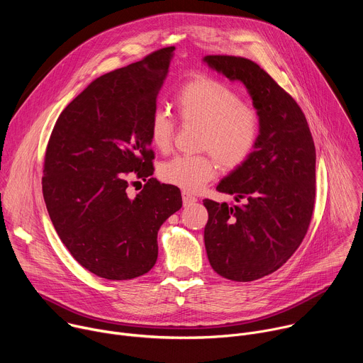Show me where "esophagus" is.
<instances>
[{"instance_id": "obj_1", "label": "esophagus", "mask_w": 363, "mask_h": 363, "mask_svg": "<svg viewBox=\"0 0 363 363\" xmlns=\"http://www.w3.org/2000/svg\"><path fill=\"white\" fill-rule=\"evenodd\" d=\"M182 201H184V205L188 206V205H192V203L196 202V196L192 195L191 192L184 191V192H182Z\"/></svg>"}]
</instances>
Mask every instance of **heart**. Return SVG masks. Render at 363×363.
Instances as JSON below:
<instances>
[{
    "label": "heart",
    "mask_w": 363,
    "mask_h": 363,
    "mask_svg": "<svg viewBox=\"0 0 363 363\" xmlns=\"http://www.w3.org/2000/svg\"><path fill=\"white\" fill-rule=\"evenodd\" d=\"M178 119L198 125L196 146L203 153L177 157L160 168L164 182L186 192H195L217 175L218 162L235 169L250 160L262 133L258 112L242 103L241 96L227 84L205 76L186 82L175 97ZM175 122L164 111H155L149 122L153 147L165 153L171 149Z\"/></svg>",
    "instance_id": "obj_1"
}]
</instances>
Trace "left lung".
<instances>
[{
    "label": "left lung",
    "mask_w": 363,
    "mask_h": 363,
    "mask_svg": "<svg viewBox=\"0 0 363 363\" xmlns=\"http://www.w3.org/2000/svg\"><path fill=\"white\" fill-rule=\"evenodd\" d=\"M203 62L244 83L262 121L250 160L217 186L240 203L203 199L211 267L228 280L252 281L280 269L308 230L316 196L315 142L296 100L257 63L235 56Z\"/></svg>",
    "instance_id": "1"
}]
</instances>
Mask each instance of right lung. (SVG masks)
<instances>
[{
    "mask_svg": "<svg viewBox=\"0 0 363 363\" xmlns=\"http://www.w3.org/2000/svg\"><path fill=\"white\" fill-rule=\"evenodd\" d=\"M175 47L93 80L59 116L48 139L43 195L74 260L108 280L147 273L158 231L182 206L177 186L153 174L149 122ZM147 181L130 199L127 175Z\"/></svg>",
    "mask_w": 363,
    "mask_h": 363,
    "instance_id": "obj_1",
    "label": "right lung"
}]
</instances>
